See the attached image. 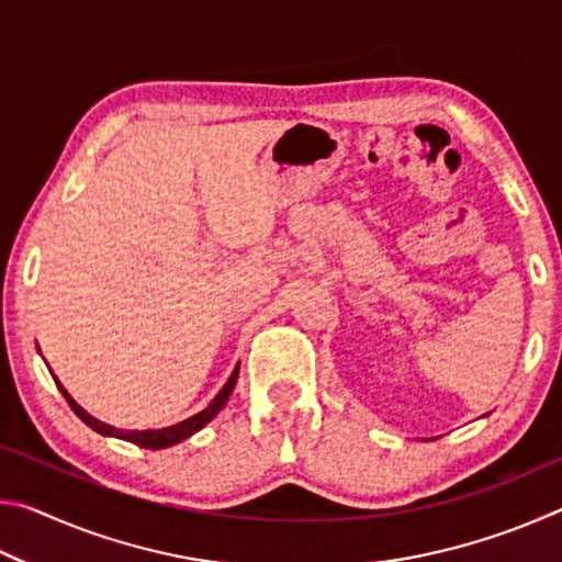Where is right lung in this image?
<instances>
[{"instance_id": "right-lung-1", "label": "right lung", "mask_w": 562, "mask_h": 562, "mask_svg": "<svg viewBox=\"0 0 562 562\" xmlns=\"http://www.w3.org/2000/svg\"><path fill=\"white\" fill-rule=\"evenodd\" d=\"M237 374H240V364H237V367L233 369L231 379H227L225 386L221 389V392H217V396L213 398L211 404H207V406L203 408V412H198V414H193L190 418H183V422H180V424L166 426V429H146V431H123V429H116V426L99 422L97 416H91L89 412H83V408L74 402V396H71L69 392H66L59 379L54 376V382H56V386H59V392L64 394L66 402H69V406L74 408V414L79 416L83 424L91 426V429L97 431V434H101V436H113V439L131 441V443L140 446V449H154V451H158V449H168V446H176V443H180V441H186L188 436H193L195 431H201L205 424H211L213 418L217 416V412H221V408L227 404V398H231L233 389H235V382H237Z\"/></svg>"}]
</instances>
